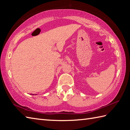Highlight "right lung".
Returning a JSON list of instances; mask_svg holds the SVG:
<instances>
[{
    "instance_id": "obj_1",
    "label": "right lung",
    "mask_w": 130,
    "mask_h": 130,
    "mask_svg": "<svg viewBox=\"0 0 130 130\" xmlns=\"http://www.w3.org/2000/svg\"><path fill=\"white\" fill-rule=\"evenodd\" d=\"M32 95H34V94H32Z\"/></svg>"
}]
</instances>
